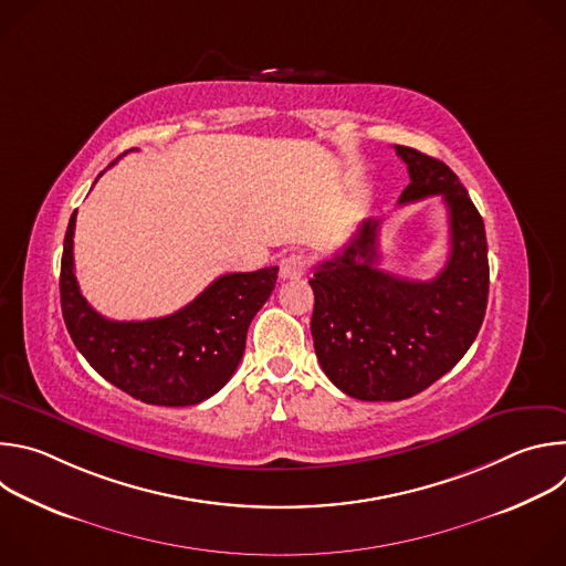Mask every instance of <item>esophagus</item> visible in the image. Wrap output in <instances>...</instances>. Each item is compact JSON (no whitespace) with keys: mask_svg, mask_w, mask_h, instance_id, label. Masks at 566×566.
Wrapping results in <instances>:
<instances>
[{"mask_svg":"<svg viewBox=\"0 0 566 566\" xmlns=\"http://www.w3.org/2000/svg\"><path fill=\"white\" fill-rule=\"evenodd\" d=\"M308 269V262L304 255L300 253H291L286 258H282L280 262V277L282 280H300Z\"/></svg>","mask_w":566,"mask_h":566,"instance_id":"34e87169","label":"esophagus"}]
</instances>
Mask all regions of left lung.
I'll use <instances>...</instances> for the list:
<instances>
[{"mask_svg": "<svg viewBox=\"0 0 566 566\" xmlns=\"http://www.w3.org/2000/svg\"><path fill=\"white\" fill-rule=\"evenodd\" d=\"M394 149L410 172L398 203L441 195L450 258L428 282L385 273L376 266L380 219H365L345 249L315 266V356L358 400H402L430 387L470 349L489 304L486 230L459 177L419 149Z\"/></svg>", "mask_w": 566, "mask_h": 566, "instance_id": "obj_1", "label": "left lung"}]
</instances>
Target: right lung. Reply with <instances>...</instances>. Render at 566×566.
Instances as JSON below:
<instances>
[{
    "instance_id": "right-lung-1",
    "label": "right lung",
    "mask_w": 566,
    "mask_h": 566,
    "mask_svg": "<svg viewBox=\"0 0 566 566\" xmlns=\"http://www.w3.org/2000/svg\"><path fill=\"white\" fill-rule=\"evenodd\" d=\"M73 230L75 212L64 234L60 302L77 352L105 380L149 406L186 408L217 394L244 356L249 325L275 289L277 266L221 275L172 315L118 322L80 293Z\"/></svg>"
}]
</instances>
